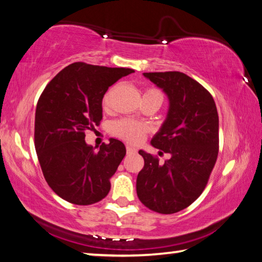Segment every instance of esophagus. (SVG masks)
<instances>
[{
  "label": "esophagus",
  "instance_id": "1",
  "mask_svg": "<svg viewBox=\"0 0 262 262\" xmlns=\"http://www.w3.org/2000/svg\"><path fill=\"white\" fill-rule=\"evenodd\" d=\"M126 152H127L128 154H131V153H136V152H137V149H136L135 147L130 146V145H126Z\"/></svg>",
  "mask_w": 262,
  "mask_h": 262
}]
</instances>
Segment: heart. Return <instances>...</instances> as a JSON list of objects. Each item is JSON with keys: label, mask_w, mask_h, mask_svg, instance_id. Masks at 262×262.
Listing matches in <instances>:
<instances>
[{"label": "heart", "mask_w": 262, "mask_h": 262, "mask_svg": "<svg viewBox=\"0 0 262 262\" xmlns=\"http://www.w3.org/2000/svg\"><path fill=\"white\" fill-rule=\"evenodd\" d=\"M154 95H160V93L158 92L157 89H153V88H147L144 93V96H154ZM109 100H110V93H106L105 95L103 96V100H102L103 108H108ZM111 132H113L115 136L119 137L121 139L128 141V143L138 144L145 138V136H146V134L148 132V127L143 123L132 121V119L123 118V119H118V121H116L111 124Z\"/></svg>", "instance_id": "b5f03b06"}]
</instances>
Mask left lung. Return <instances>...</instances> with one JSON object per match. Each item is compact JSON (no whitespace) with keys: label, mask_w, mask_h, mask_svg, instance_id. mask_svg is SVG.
I'll return each mask as SVG.
<instances>
[{"label":"left lung","mask_w":262,"mask_h":262,"mask_svg":"<svg viewBox=\"0 0 262 262\" xmlns=\"http://www.w3.org/2000/svg\"><path fill=\"white\" fill-rule=\"evenodd\" d=\"M144 76L168 96L167 118L151 144L170 158L160 164L140 149L144 168L137 177V195L149 210L169 215L189 207L207 186L220 148L218 113L211 94L184 73Z\"/></svg>","instance_id":"left-lung-1"}]
</instances>
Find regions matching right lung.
<instances>
[{"mask_svg":"<svg viewBox=\"0 0 262 262\" xmlns=\"http://www.w3.org/2000/svg\"><path fill=\"white\" fill-rule=\"evenodd\" d=\"M134 72L74 62L41 93L34 117V147L47 184L67 202L89 205L108 195L110 178L125 157V146L111 138L96 151L85 144V131L102 121V100L110 85Z\"/></svg>","mask_w":262,"mask_h":262,"instance_id":"1","label":"right lung"}]
</instances>
